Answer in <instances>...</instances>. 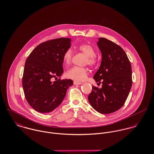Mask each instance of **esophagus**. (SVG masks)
Instances as JSON below:
<instances>
[{"label":"esophagus","mask_w":154,"mask_h":154,"mask_svg":"<svg viewBox=\"0 0 154 154\" xmlns=\"http://www.w3.org/2000/svg\"><path fill=\"white\" fill-rule=\"evenodd\" d=\"M82 82H77V81H74L73 82V84L74 85H81L82 84Z\"/></svg>","instance_id":"1"}]
</instances>
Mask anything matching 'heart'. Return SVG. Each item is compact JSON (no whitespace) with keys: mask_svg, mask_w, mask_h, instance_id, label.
Listing matches in <instances>:
<instances>
[{"mask_svg":"<svg viewBox=\"0 0 154 154\" xmlns=\"http://www.w3.org/2000/svg\"><path fill=\"white\" fill-rule=\"evenodd\" d=\"M77 48L87 56L85 63L90 66H94L97 63V59L95 57L96 51L93 47L87 44L79 45ZM72 59V51L68 49L65 52L63 57V62L65 66H69ZM88 75V70L86 67H73L69 69L67 73L66 76L68 78L76 81L77 82H82L86 79Z\"/></svg>","mask_w":154,"mask_h":154,"instance_id":"b5f03b06","label":"heart"}]
</instances>
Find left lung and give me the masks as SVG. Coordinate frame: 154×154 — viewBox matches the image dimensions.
I'll list each match as a JSON object with an SVG mask.
<instances>
[{
	"mask_svg": "<svg viewBox=\"0 0 154 154\" xmlns=\"http://www.w3.org/2000/svg\"><path fill=\"white\" fill-rule=\"evenodd\" d=\"M102 54L101 65L94 76L102 88L92 86L88 101L101 114L115 112L124 105L132 87V67L123 49L105 38L97 42Z\"/></svg>",
	"mask_w": 154,
	"mask_h": 154,
	"instance_id": "8db88e82",
	"label": "left lung"
}]
</instances>
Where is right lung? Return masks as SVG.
<instances>
[{"instance_id":"obj_1","label":"right lung","mask_w":154,"mask_h":154,"mask_svg":"<svg viewBox=\"0 0 154 154\" xmlns=\"http://www.w3.org/2000/svg\"><path fill=\"white\" fill-rule=\"evenodd\" d=\"M70 38L63 37L45 42L38 45L26 60L22 87L27 102L37 111L45 113L56 109L73 85L72 80L60 78L63 73V54L70 47ZM57 77L58 80L51 81Z\"/></svg>"}]
</instances>
